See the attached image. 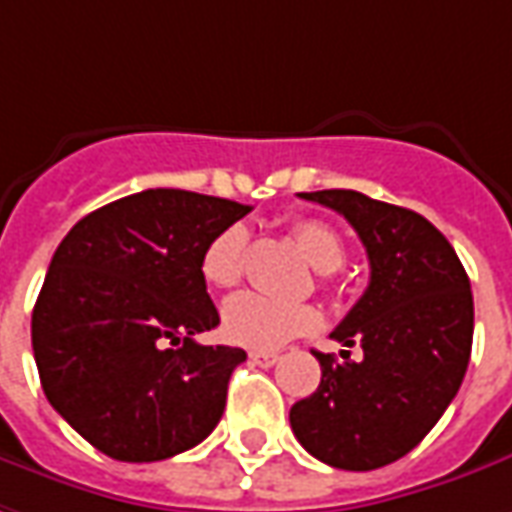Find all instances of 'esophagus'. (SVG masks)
Segmentation results:
<instances>
[{
	"instance_id": "1",
	"label": "esophagus",
	"mask_w": 512,
	"mask_h": 512,
	"mask_svg": "<svg viewBox=\"0 0 512 512\" xmlns=\"http://www.w3.org/2000/svg\"><path fill=\"white\" fill-rule=\"evenodd\" d=\"M249 358H252V364H257V367H274L280 361V353H274V350H252Z\"/></svg>"
}]
</instances>
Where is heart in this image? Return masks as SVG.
<instances>
[{
	"mask_svg": "<svg viewBox=\"0 0 512 512\" xmlns=\"http://www.w3.org/2000/svg\"><path fill=\"white\" fill-rule=\"evenodd\" d=\"M291 235L300 246L305 260L322 274L342 269L344 241L339 232L325 221L302 218L291 227ZM249 232L243 224H229L201 252V277L212 288H235L246 269ZM319 325V316L308 305L277 302L260 294H241L221 308V328L229 342L252 347V350H274L288 339L308 333Z\"/></svg>",
	"mask_w": 512,
	"mask_h": 512,
	"instance_id": "b5f03b06",
	"label": "heart"
}]
</instances>
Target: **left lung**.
<instances>
[{
	"instance_id": "left-lung-1",
	"label": "left lung",
	"mask_w": 512,
	"mask_h": 512,
	"mask_svg": "<svg viewBox=\"0 0 512 512\" xmlns=\"http://www.w3.org/2000/svg\"><path fill=\"white\" fill-rule=\"evenodd\" d=\"M350 221L370 257L364 297L333 330L342 361L314 353L322 381L291 406L308 454L342 471H375L406 457L460 389L471 342V280L454 246L423 215L356 190L300 193ZM365 356L353 362L349 347Z\"/></svg>"
}]
</instances>
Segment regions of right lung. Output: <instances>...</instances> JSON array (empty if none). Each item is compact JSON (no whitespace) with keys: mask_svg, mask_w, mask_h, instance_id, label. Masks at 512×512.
Here are the masks:
<instances>
[{"mask_svg":"<svg viewBox=\"0 0 512 512\" xmlns=\"http://www.w3.org/2000/svg\"><path fill=\"white\" fill-rule=\"evenodd\" d=\"M249 210L156 187L89 212L55 249L33 308L38 378L111 460H168L218 426L246 353L196 342L221 322L201 252Z\"/></svg>","mask_w":512,"mask_h":512,"instance_id":"obj_1","label":"right lung"}]
</instances>
